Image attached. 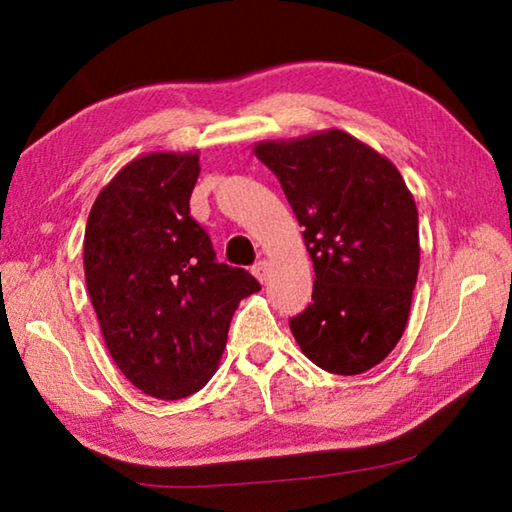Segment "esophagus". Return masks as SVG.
<instances>
[{"mask_svg": "<svg viewBox=\"0 0 512 512\" xmlns=\"http://www.w3.org/2000/svg\"><path fill=\"white\" fill-rule=\"evenodd\" d=\"M268 273H271V268H268V262H266V259H259V262L253 266V275L257 277L259 282L266 284L268 282Z\"/></svg>", "mask_w": 512, "mask_h": 512, "instance_id": "34e87169", "label": "esophagus"}]
</instances>
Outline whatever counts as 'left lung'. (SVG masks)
Listing matches in <instances>:
<instances>
[{"mask_svg":"<svg viewBox=\"0 0 512 512\" xmlns=\"http://www.w3.org/2000/svg\"><path fill=\"white\" fill-rule=\"evenodd\" d=\"M314 262V293L289 318L300 350L334 375H359L402 339L418 280V210L393 162L343 131L264 142Z\"/></svg>","mask_w":512,"mask_h":512,"instance_id":"8db88e82","label":"left lung"}]
</instances>
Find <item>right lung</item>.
<instances>
[{"label":"right lung","instance_id":"add662e5","mask_svg":"<svg viewBox=\"0 0 512 512\" xmlns=\"http://www.w3.org/2000/svg\"><path fill=\"white\" fill-rule=\"evenodd\" d=\"M198 173L196 153L137 158L85 225V282L110 357L160 400L201 391L237 305L262 289L246 268L216 262L210 235L189 216Z\"/></svg>","mask_w":512,"mask_h":512}]
</instances>
